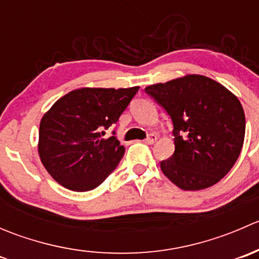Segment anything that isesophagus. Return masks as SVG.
I'll use <instances>...</instances> for the list:
<instances>
[{
  "mask_svg": "<svg viewBox=\"0 0 259 259\" xmlns=\"http://www.w3.org/2000/svg\"><path fill=\"white\" fill-rule=\"evenodd\" d=\"M156 140H158V137H156L155 134H150L148 137V139L145 140V143H146V144H150L151 145V144H154V143H155Z\"/></svg>",
  "mask_w": 259,
  "mask_h": 259,
  "instance_id": "1",
  "label": "esophagus"
}]
</instances>
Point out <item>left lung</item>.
<instances>
[{
  "instance_id": "left-lung-1",
  "label": "left lung",
  "mask_w": 259,
  "mask_h": 259,
  "mask_svg": "<svg viewBox=\"0 0 259 259\" xmlns=\"http://www.w3.org/2000/svg\"><path fill=\"white\" fill-rule=\"evenodd\" d=\"M145 91L170 115L174 154L160 163L164 176L183 190H202L228 174L241 154L245 116L226 86L203 75L149 85Z\"/></svg>"
}]
</instances>
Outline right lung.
Returning <instances> with one entry per match:
<instances>
[{
	"mask_svg": "<svg viewBox=\"0 0 259 259\" xmlns=\"http://www.w3.org/2000/svg\"><path fill=\"white\" fill-rule=\"evenodd\" d=\"M138 90L139 86L76 89L44 114L38 155L60 185L74 192H88L116 168L125 148L116 137L104 138V129L119 120Z\"/></svg>",
	"mask_w": 259,
	"mask_h": 259,
	"instance_id": "obj_1",
	"label": "right lung"
}]
</instances>
